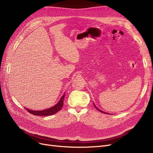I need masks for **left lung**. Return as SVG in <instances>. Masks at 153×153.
<instances>
[{"mask_svg": "<svg viewBox=\"0 0 153 153\" xmlns=\"http://www.w3.org/2000/svg\"><path fill=\"white\" fill-rule=\"evenodd\" d=\"M94 106H95V108H96V109H97V110H99V111H100V112H102V113H104V114H107V113H106V112H103V111H101V110H100V109H98V108H97V107H96V105H94Z\"/></svg>", "mask_w": 153, "mask_h": 153, "instance_id": "8db88e82", "label": "left lung"}]
</instances>
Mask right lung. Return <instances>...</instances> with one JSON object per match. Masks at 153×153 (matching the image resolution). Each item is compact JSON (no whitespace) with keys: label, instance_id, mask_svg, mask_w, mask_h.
<instances>
[{"label":"right lung","instance_id":"add662e5","mask_svg":"<svg viewBox=\"0 0 153 153\" xmlns=\"http://www.w3.org/2000/svg\"><path fill=\"white\" fill-rule=\"evenodd\" d=\"M64 96H65V93L63 94V96L61 97V98L60 99L59 102L54 105L51 108H49L48 109H46L44 110H32L30 109H28L27 108H25L28 112L34 115H39V116H47V115H51L56 114L60 110H61L62 107L63 106V101Z\"/></svg>","mask_w":153,"mask_h":153}]
</instances>
